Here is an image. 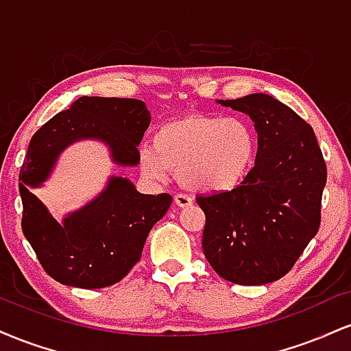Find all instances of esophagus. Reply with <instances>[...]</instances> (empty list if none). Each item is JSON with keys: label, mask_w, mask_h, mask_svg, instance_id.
<instances>
[{"label": "esophagus", "mask_w": 351, "mask_h": 351, "mask_svg": "<svg viewBox=\"0 0 351 351\" xmlns=\"http://www.w3.org/2000/svg\"><path fill=\"white\" fill-rule=\"evenodd\" d=\"M175 204L178 208H188L193 204V199L189 198L188 195H183V193H176L175 195Z\"/></svg>", "instance_id": "obj_1"}]
</instances>
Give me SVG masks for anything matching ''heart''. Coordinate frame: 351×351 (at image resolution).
Masks as SVG:
<instances>
[{"instance_id":"b5f03b06","label":"heart","mask_w":351,"mask_h":351,"mask_svg":"<svg viewBox=\"0 0 351 351\" xmlns=\"http://www.w3.org/2000/svg\"><path fill=\"white\" fill-rule=\"evenodd\" d=\"M256 153V132L244 119L186 114L160 123L138 158L147 178L167 181L176 171L184 188L211 195L239 186Z\"/></svg>"}]
</instances>
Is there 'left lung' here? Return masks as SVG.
<instances>
[{
    "instance_id": "1",
    "label": "left lung",
    "mask_w": 351,
    "mask_h": 351,
    "mask_svg": "<svg viewBox=\"0 0 351 351\" xmlns=\"http://www.w3.org/2000/svg\"><path fill=\"white\" fill-rule=\"evenodd\" d=\"M249 115L256 165L239 186L198 196L206 215L203 252L223 279L263 285L284 277L320 228L327 167L313 128L267 94L217 100Z\"/></svg>"
}]
</instances>
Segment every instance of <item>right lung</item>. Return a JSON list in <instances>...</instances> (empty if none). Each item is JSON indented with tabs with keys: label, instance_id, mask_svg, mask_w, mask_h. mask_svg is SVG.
Wrapping results in <instances>:
<instances>
[{
	"label": "right lung",
	"instance_id": "1",
	"mask_svg": "<svg viewBox=\"0 0 351 351\" xmlns=\"http://www.w3.org/2000/svg\"><path fill=\"white\" fill-rule=\"evenodd\" d=\"M150 120L142 100L84 95L31 138L19 173L21 226L54 280L79 289H102L122 280L140 261L148 232L173 198L167 193L143 195L128 178L112 175L94 199L58 223L31 188L43 186L60 153L80 140L102 142L115 165L136 167Z\"/></svg>",
	"mask_w": 351,
	"mask_h": 351
}]
</instances>
